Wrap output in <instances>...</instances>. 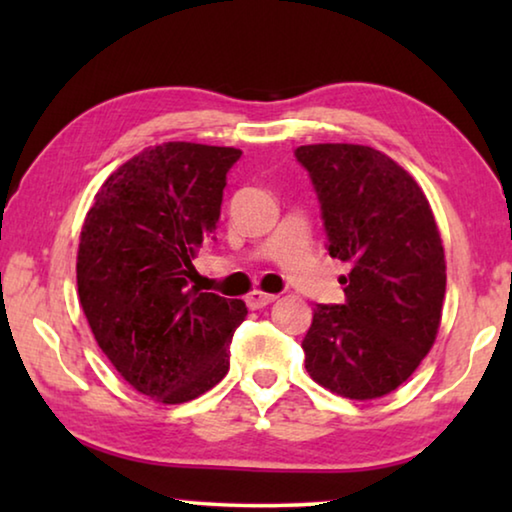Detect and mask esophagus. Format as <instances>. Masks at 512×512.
I'll list each match as a JSON object with an SVG mask.
<instances>
[{"label":"esophagus","instance_id":"obj_1","mask_svg":"<svg viewBox=\"0 0 512 512\" xmlns=\"http://www.w3.org/2000/svg\"><path fill=\"white\" fill-rule=\"evenodd\" d=\"M275 300H277L275 293H264V291H257V289L250 291L246 296V302H248L250 309H262L266 305H271V302H275Z\"/></svg>","mask_w":512,"mask_h":512}]
</instances>
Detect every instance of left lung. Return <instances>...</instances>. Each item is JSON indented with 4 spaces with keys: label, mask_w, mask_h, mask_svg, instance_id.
I'll list each match as a JSON object with an SVG mask.
<instances>
[{
    "label": "left lung",
    "mask_w": 512,
    "mask_h": 512,
    "mask_svg": "<svg viewBox=\"0 0 512 512\" xmlns=\"http://www.w3.org/2000/svg\"><path fill=\"white\" fill-rule=\"evenodd\" d=\"M329 255L350 262L343 305H316L305 339L311 379L350 400H375L409 379L436 341L445 250L418 183L361 144L298 146Z\"/></svg>",
    "instance_id": "1"
}]
</instances>
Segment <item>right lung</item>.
I'll return each mask as SVG.
<instances>
[{
  "mask_svg": "<svg viewBox=\"0 0 512 512\" xmlns=\"http://www.w3.org/2000/svg\"><path fill=\"white\" fill-rule=\"evenodd\" d=\"M232 146L167 142L112 173L85 216L76 259L81 307L99 348L135 391L183 404L230 368L244 300L189 287L214 239Z\"/></svg>",
  "mask_w": 512,
  "mask_h": 512,
  "instance_id": "1",
  "label": "right lung"
}]
</instances>
